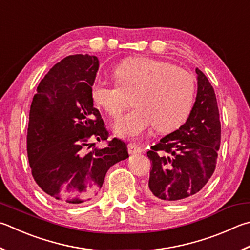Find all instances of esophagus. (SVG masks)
Masks as SVG:
<instances>
[{"mask_svg": "<svg viewBox=\"0 0 250 250\" xmlns=\"http://www.w3.org/2000/svg\"><path fill=\"white\" fill-rule=\"evenodd\" d=\"M128 151H129V154H131V155H134V154H139V153L142 152V148H141L139 145L130 143L129 146H128Z\"/></svg>", "mask_w": 250, "mask_h": 250, "instance_id": "34e87169", "label": "esophagus"}]
</instances>
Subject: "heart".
Instances as JSON below:
<instances>
[{
	"label": "heart",
	"instance_id": "obj_1",
	"mask_svg": "<svg viewBox=\"0 0 250 250\" xmlns=\"http://www.w3.org/2000/svg\"><path fill=\"white\" fill-rule=\"evenodd\" d=\"M117 85L96 80L90 95L97 106L116 118L128 106H135L112 129L118 137L139 139L154 125L158 132H169L184 125L196 97L192 74L168 62L152 58L128 59L115 71Z\"/></svg>",
	"mask_w": 250,
	"mask_h": 250
}]
</instances>
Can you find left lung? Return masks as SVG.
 I'll return each instance as SVG.
<instances>
[{
	"label": "left lung",
	"mask_w": 250,
	"mask_h": 250,
	"mask_svg": "<svg viewBox=\"0 0 250 250\" xmlns=\"http://www.w3.org/2000/svg\"><path fill=\"white\" fill-rule=\"evenodd\" d=\"M197 97L187 121L147 152L152 161L147 193L156 200L180 202L206 186L216 166L221 122L216 97L207 76L196 67Z\"/></svg>",
	"instance_id": "8db88e82"
}]
</instances>
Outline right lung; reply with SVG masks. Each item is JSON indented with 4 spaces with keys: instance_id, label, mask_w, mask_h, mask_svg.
<instances>
[{
    "instance_id": "right-lung-1",
    "label": "right lung",
    "mask_w": 250,
    "mask_h": 250,
    "mask_svg": "<svg viewBox=\"0 0 250 250\" xmlns=\"http://www.w3.org/2000/svg\"><path fill=\"white\" fill-rule=\"evenodd\" d=\"M98 69L96 56L64 58L40 82L30 106L27 153L33 177L47 194L67 204L92 200L108 169L129 157L119 139L85 153L95 144L90 138H108L90 95Z\"/></svg>"
}]
</instances>
